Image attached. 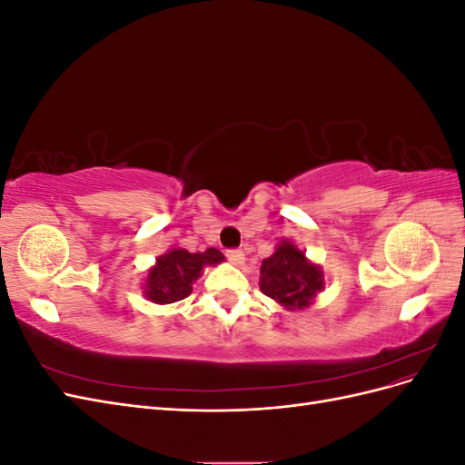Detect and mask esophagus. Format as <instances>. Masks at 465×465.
Segmentation results:
<instances>
[{
	"label": "esophagus",
	"mask_w": 465,
	"mask_h": 465,
	"mask_svg": "<svg viewBox=\"0 0 465 465\" xmlns=\"http://www.w3.org/2000/svg\"><path fill=\"white\" fill-rule=\"evenodd\" d=\"M227 258H229L232 263L241 265V263L244 262V252L238 250V248H231V250H227Z\"/></svg>",
	"instance_id": "1"
}]
</instances>
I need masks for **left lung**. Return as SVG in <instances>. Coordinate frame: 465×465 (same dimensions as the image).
Returning <instances> with one entry per match:
<instances>
[{
  "instance_id": "1",
  "label": "left lung",
  "mask_w": 465,
  "mask_h": 465,
  "mask_svg": "<svg viewBox=\"0 0 465 465\" xmlns=\"http://www.w3.org/2000/svg\"><path fill=\"white\" fill-rule=\"evenodd\" d=\"M260 287L267 297L287 308H306L323 289V277L316 265L291 242H283L275 254L262 262Z\"/></svg>"
}]
</instances>
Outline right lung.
Returning a JSON list of instances; mask_svg holds the SVG:
<instances>
[{
  "mask_svg": "<svg viewBox=\"0 0 465 465\" xmlns=\"http://www.w3.org/2000/svg\"><path fill=\"white\" fill-rule=\"evenodd\" d=\"M223 254L215 248L205 252H192L174 248L157 260L147 275L145 294L157 304H171L186 299L192 292V283L200 277L205 265H215L223 262Z\"/></svg>",
  "mask_w": 465,
  "mask_h": 465,
  "instance_id": "obj_1",
  "label": "right lung"
}]
</instances>
